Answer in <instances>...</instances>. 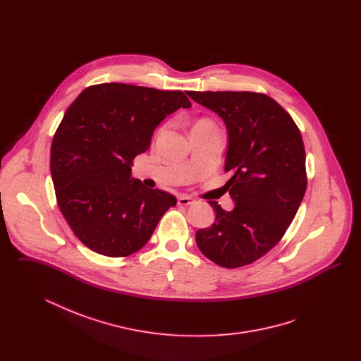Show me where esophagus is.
Segmentation results:
<instances>
[{
    "mask_svg": "<svg viewBox=\"0 0 361 361\" xmlns=\"http://www.w3.org/2000/svg\"><path fill=\"white\" fill-rule=\"evenodd\" d=\"M177 203H178V206H190V204L195 203V200L190 199L189 196H184V195H183V196H178Z\"/></svg>",
    "mask_w": 361,
    "mask_h": 361,
    "instance_id": "esophagus-1",
    "label": "esophagus"
}]
</instances>
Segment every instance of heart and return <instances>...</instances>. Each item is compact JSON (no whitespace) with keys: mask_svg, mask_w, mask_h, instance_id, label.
<instances>
[{"mask_svg":"<svg viewBox=\"0 0 361 361\" xmlns=\"http://www.w3.org/2000/svg\"><path fill=\"white\" fill-rule=\"evenodd\" d=\"M202 127H206V128H215L214 123H212V121H207V119L197 121L195 123V126H193V128H202Z\"/></svg>","mask_w":361,"mask_h":361,"instance_id":"heart-1","label":"heart"}]
</instances>
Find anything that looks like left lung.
<instances>
[{"mask_svg": "<svg viewBox=\"0 0 361 361\" xmlns=\"http://www.w3.org/2000/svg\"><path fill=\"white\" fill-rule=\"evenodd\" d=\"M224 119L228 147L226 187L235 202L224 211L216 202L215 222L196 233L202 253L224 268L249 265L283 238L306 187V152L291 115L256 92H187Z\"/></svg>", "mask_w": 361, "mask_h": 361, "instance_id": "1", "label": "left lung"}]
</instances>
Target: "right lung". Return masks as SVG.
<instances>
[{
    "instance_id": "obj_1",
    "label": "right lung",
    "mask_w": 361,
    "mask_h": 361,
    "mask_svg": "<svg viewBox=\"0 0 361 361\" xmlns=\"http://www.w3.org/2000/svg\"><path fill=\"white\" fill-rule=\"evenodd\" d=\"M190 102L181 90L99 84L70 104L52 139L56 202L73 233L93 252L126 257L150 240L176 197L131 178L157 126Z\"/></svg>"
}]
</instances>
